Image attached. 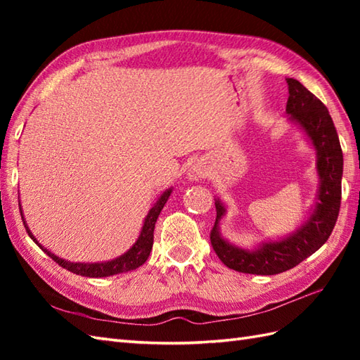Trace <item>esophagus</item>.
I'll return each instance as SVG.
<instances>
[{"label": "esophagus", "mask_w": 360, "mask_h": 360, "mask_svg": "<svg viewBox=\"0 0 360 360\" xmlns=\"http://www.w3.org/2000/svg\"><path fill=\"white\" fill-rule=\"evenodd\" d=\"M205 176V165H202L201 162H195L192 167L188 168V179L192 181H198Z\"/></svg>", "instance_id": "1"}]
</instances>
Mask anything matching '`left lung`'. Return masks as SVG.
<instances>
[{"label": "left lung", "mask_w": 360, "mask_h": 360, "mask_svg": "<svg viewBox=\"0 0 360 360\" xmlns=\"http://www.w3.org/2000/svg\"><path fill=\"white\" fill-rule=\"evenodd\" d=\"M286 83L289 88L286 112L307 131L317 150V172L320 176L319 202L308 223L289 238L266 243L255 250H246L235 248L221 238L218 223L226 209L217 200V219L210 231V243L221 262L236 272L274 275L292 269L323 246L339 217L343 155L333 119L322 101L309 93L300 82L286 79Z\"/></svg>", "instance_id": "1"}]
</instances>
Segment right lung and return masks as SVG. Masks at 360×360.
<instances>
[{
  "label": "right lung",
  "mask_w": 360,
  "mask_h": 360,
  "mask_svg": "<svg viewBox=\"0 0 360 360\" xmlns=\"http://www.w3.org/2000/svg\"><path fill=\"white\" fill-rule=\"evenodd\" d=\"M172 193V188H168L167 192H164L160 195V198L158 200V202L153 205L151 210L148 212L147 218H145V223L141 231L139 238L134 243V246L129 249L127 254L120 255L116 259H111V262H106V263H91V264H83V263H70V262H65V259L56 257L53 254H51L49 250L43 249L40 244L37 243V240L34 238V235L30 233V231L26 226V221L22 219V224L26 227V232L27 235L32 238L38 246H40L46 254H48L53 262L58 263V266L65 267L70 272H74L77 275H83V277H93V278H98V277H110V275H117V274H125L129 271H134L137 267L142 266L145 262H147V258L151 252L153 248V232H155V224H156V219L159 217L160 210L164 209V205L168 200V196ZM22 218V215H21Z\"/></svg>",
  "instance_id": "right-lung-1"
}]
</instances>
